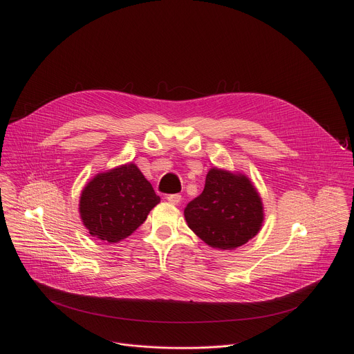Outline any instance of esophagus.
I'll return each instance as SVG.
<instances>
[{"instance_id":"obj_1","label":"esophagus","mask_w":354,"mask_h":354,"mask_svg":"<svg viewBox=\"0 0 354 354\" xmlns=\"http://www.w3.org/2000/svg\"><path fill=\"white\" fill-rule=\"evenodd\" d=\"M180 194H169V196H167V200H168V203H171V205H179L180 203Z\"/></svg>"}]
</instances>
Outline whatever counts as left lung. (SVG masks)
<instances>
[{"label":"left lung","instance_id":"1","mask_svg":"<svg viewBox=\"0 0 354 354\" xmlns=\"http://www.w3.org/2000/svg\"><path fill=\"white\" fill-rule=\"evenodd\" d=\"M185 220L209 246L232 250L258 235L265 210L258 189L245 174L213 167L205 190L185 207Z\"/></svg>","mask_w":354,"mask_h":354}]
</instances>
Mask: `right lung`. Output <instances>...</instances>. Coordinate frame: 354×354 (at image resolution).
<instances>
[{"instance_id": "add662e5", "label": "right lung", "mask_w": 354, "mask_h": 354, "mask_svg": "<svg viewBox=\"0 0 354 354\" xmlns=\"http://www.w3.org/2000/svg\"><path fill=\"white\" fill-rule=\"evenodd\" d=\"M136 164L96 174L80 196V217L89 234L109 243L131 235L160 203Z\"/></svg>"}]
</instances>
